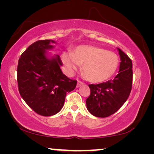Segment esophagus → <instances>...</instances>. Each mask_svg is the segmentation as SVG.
<instances>
[{
  "instance_id": "1",
  "label": "esophagus",
  "mask_w": 154,
  "mask_h": 154,
  "mask_svg": "<svg viewBox=\"0 0 154 154\" xmlns=\"http://www.w3.org/2000/svg\"><path fill=\"white\" fill-rule=\"evenodd\" d=\"M83 85V82H82V81H78L77 83V87L79 88V87L81 86V85Z\"/></svg>"
}]
</instances>
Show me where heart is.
Segmentation results:
<instances>
[{
	"label": "heart",
	"instance_id": "1",
	"mask_svg": "<svg viewBox=\"0 0 154 154\" xmlns=\"http://www.w3.org/2000/svg\"><path fill=\"white\" fill-rule=\"evenodd\" d=\"M61 59L69 75L73 74L80 64H83V72L94 83L109 79L119 65L118 56L115 52L93 45L79 46L72 53L64 52Z\"/></svg>",
	"mask_w": 154,
	"mask_h": 154
}]
</instances>
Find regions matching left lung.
Listing matches in <instances>:
<instances>
[{
    "mask_svg": "<svg viewBox=\"0 0 154 154\" xmlns=\"http://www.w3.org/2000/svg\"><path fill=\"white\" fill-rule=\"evenodd\" d=\"M121 62L115 79L99 84H90V95L86 99L88 111L97 118H106L116 113L127 100L132 90V62L118 48Z\"/></svg>",
    "mask_w": 154,
    "mask_h": 154,
    "instance_id": "8db88e82",
    "label": "left lung"
}]
</instances>
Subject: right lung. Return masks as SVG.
Masks as SVG:
<instances>
[{"label":"right lung","mask_w":154,"mask_h":154,"mask_svg":"<svg viewBox=\"0 0 154 154\" xmlns=\"http://www.w3.org/2000/svg\"><path fill=\"white\" fill-rule=\"evenodd\" d=\"M52 40L33 43L21 55L18 61V90L27 105L43 116H54L61 110L67 92L73 90L77 80L62 73L60 57L48 58L46 51L54 48Z\"/></svg>","instance_id":"add662e5"}]
</instances>
